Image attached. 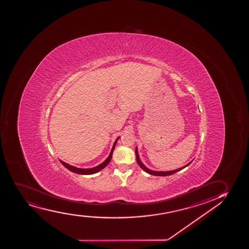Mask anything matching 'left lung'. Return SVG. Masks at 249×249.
<instances>
[{"mask_svg":"<svg viewBox=\"0 0 249 249\" xmlns=\"http://www.w3.org/2000/svg\"><path fill=\"white\" fill-rule=\"evenodd\" d=\"M135 155H136V160H137L138 164L140 166V168H141L142 169H143L144 171L147 172V173L149 174V175H155V176H169V175H174V174H175V173H177L178 171H179V170H181V169H184L186 166H188L189 164L191 163V162H190V163H188V164H187L186 166H184V167H182V168H180V169H175V170H172V171H153V170H150V169H148V168H146L145 166L143 165V163H142V162L140 161V158H139V155H138L137 148L135 149Z\"/></svg>","mask_w":249,"mask_h":249,"instance_id":"8db88e82","label":"left lung"}]
</instances>
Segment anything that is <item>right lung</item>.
<instances>
[{
	"label": "right lung",
	"instance_id": "add662e5",
	"mask_svg": "<svg viewBox=\"0 0 249 249\" xmlns=\"http://www.w3.org/2000/svg\"><path fill=\"white\" fill-rule=\"evenodd\" d=\"M118 140H119V138H118L117 140H115L114 145H113V148H112L111 152H110V154H109V157L107 158V159L104 161L103 163H100V165L96 166V167H94V168H92V169H78V168H75L74 166L69 165V164L65 163L63 161H60V163H62V164L66 167V169H69L70 171L75 173V174H79V175H93V174H95V173L100 171L101 169H103L104 168H106V166L108 165V163L110 162L112 158V154H113L114 147H115V144L117 143Z\"/></svg>",
	"mask_w": 249,
	"mask_h": 249
}]
</instances>
